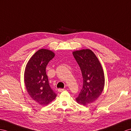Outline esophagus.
Masks as SVG:
<instances>
[{
  "mask_svg": "<svg viewBox=\"0 0 131 131\" xmlns=\"http://www.w3.org/2000/svg\"><path fill=\"white\" fill-rule=\"evenodd\" d=\"M64 91V89H58V91H59V92H62V91Z\"/></svg>",
  "mask_w": 131,
  "mask_h": 131,
  "instance_id": "34e87169",
  "label": "esophagus"
}]
</instances>
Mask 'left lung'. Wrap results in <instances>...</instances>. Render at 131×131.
I'll list each match as a JSON object with an SVG mask.
<instances>
[{"mask_svg": "<svg viewBox=\"0 0 131 131\" xmlns=\"http://www.w3.org/2000/svg\"><path fill=\"white\" fill-rule=\"evenodd\" d=\"M72 54L83 78L82 89L76 100L80 105L86 106L94 102L102 93L105 86V75L101 64L92 50H76Z\"/></svg>", "mask_w": 131, "mask_h": 131, "instance_id": "obj_1", "label": "left lung"}]
</instances>
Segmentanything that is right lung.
<instances>
[{"label":"right lung","instance_id":"right-lung-1","mask_svg":"<svg viewBox=\"0 0 131 131\" xmlns=\"http://www.w3.org/2000/svg\"><path fill=\"white\" fill-rule=\"evenodd\" d=\"M55 56L48 49H40L34 54L26 65L24 82L28 94L40 105H48L54 100L56 94L50 88L46 68Z\"/></svg>","mask_w":131,"mask_h":131}]
</instances>
